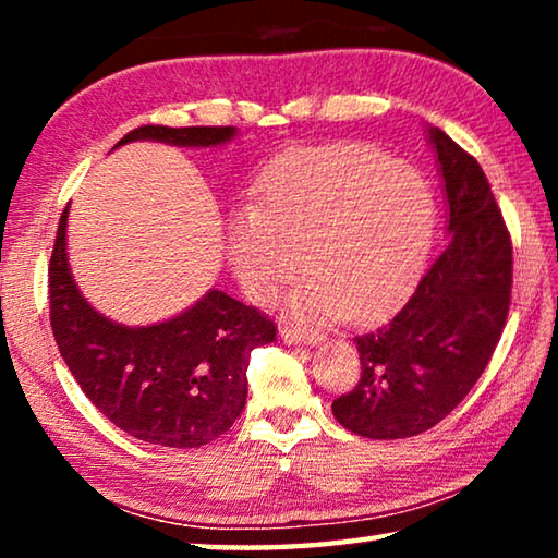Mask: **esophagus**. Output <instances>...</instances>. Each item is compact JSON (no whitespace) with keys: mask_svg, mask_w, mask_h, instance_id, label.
Returning a JSON list of instances; mask_svg holds the SVG:
<instances>
[{"mask_svg":"<svg viewBox=\"0 0 558 558\" xmlns=\"http://www.w3.org/2000/svg\"><path fill=\"white\" fill-rule=\"evenodd\" d=\"M280 337L286 339L288 344H310L315 347L323 342V335L313 332V329H302V327H280Z\"/></svg>","mask_w":558,"mask_h":558,"instance_id":"1","label":"esophagus"}]
</instances>
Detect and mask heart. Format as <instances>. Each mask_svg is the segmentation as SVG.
Returning a JSON list of instances; mask_svg holds the SVG:
<instances>
[{
	"instance_id": "1",
	"label": "heart",
	"mask_w": 558,
	"mask_h": 558,
	"mask_svg": "<svg viewBox=\"0 0 558 558\" xmlns=\"http://www.w3.org/2000/svg\"><path fill=\"white\" fill-rule=\"evenodd\" d=\"M436 204L426 179L376 147L335 145L288 159L229 226L245 295L268 300L307 268L290 313L374 319L409 295L426 266Z\"/></svg>"
}]
</instances>
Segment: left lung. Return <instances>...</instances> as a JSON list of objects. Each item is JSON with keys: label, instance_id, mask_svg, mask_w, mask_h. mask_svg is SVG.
<instances>
[{"label": "left lung", "instance_id": "left-lung-1", "mask_svg": "<svg viewBox=\"0 0 558 558\" xmlns=\"http://www.w3.org/2000/svg\"><path fill=\"white\" fill-rule=\"evenodd\" d=\"M448 204V245L389 323L354 337L362 376L332 401L364 438H411L465 399L493 359L512 300V241L477 159L428 128Z\"/></svg>", "mask_w": 558, "mask_h": 558}]
</instances>
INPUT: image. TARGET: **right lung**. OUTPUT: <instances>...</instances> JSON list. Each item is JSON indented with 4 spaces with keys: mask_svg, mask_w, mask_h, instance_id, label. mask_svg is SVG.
<instances>
[{
    "mask_svg": "<svg viewBox=\"0 0 558 558\" xmlns=\"http://www.w3.org/2000/svg\"><path fill=\"white\" fill-rule=\"evenodd\" d=\"M233 137L235 128L143 125L116 147L135 140L219 147ZM65 226L69 206L49 263L51 329L83 393L120 430L153 446L199 448L223 436L245 405L251 352L276 339V325L221 290H209L165 323H112L75 286Z\"/></svg>",
    "mask_w": 558,
    "mask_h": 558,
    "instance_id": "add662e5",
    "label": "right lung"
}]
</instances>
